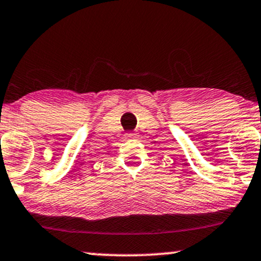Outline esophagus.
I'll return each mask as SVG.
<instances>
[{"instance_id": "34e87169", "label": "esophagus", "mask_w": 261, "mask_h": 261, "mask_svg": "<svg viewBox=\"0 0 261 261\" xmlns=\"http://www.w3.org/2000/svg\"><path fill=\"white\" fill-rule=\"evenodd\" d=\"M127 138H136V134H133V133L127 134Z\"/></svg>"}]
</instances>
